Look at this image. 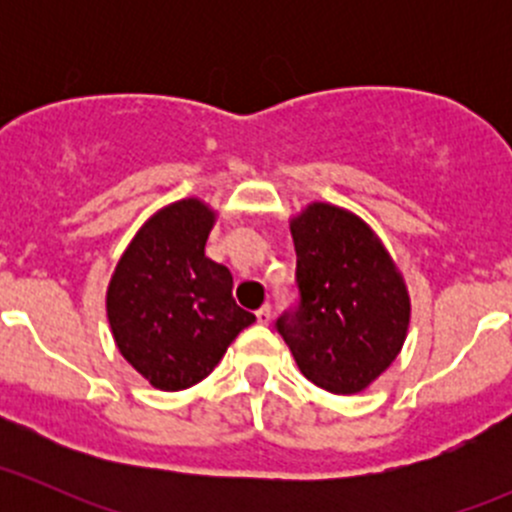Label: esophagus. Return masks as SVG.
I'll return each instance as SVG.
<instances>
[{
    "mask_svg": "<svg viewBox=\"0 0 512 512\" xmlns=\"http://www.w3.org/2000/svg\"><path fill=\"white\" fill-rule=\"evenodd\" d=\"M270 319H272V304H262V307L257 309V322L270 324Z\"/></svg>",
    "mask_w": 512,
    "mask_h": 512,
    "instance_id": "esophagus-1",
    "label": "esophagus"
}]
</instances>
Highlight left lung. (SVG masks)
<instances>
[{"instance_id": "1", "label": "left lung", "mask_w": 512, "mask_h": 512, "mask_svg": "<svg viewBox=\"0 0 512 512\" xmlns=\"http://www.w3.org/2000/svg\"><path fill=\"white\" fill-rule=\"evenodd\" d=\"M292 240L297 302L277 317V332L312 384L356 394L404 347V280L371 227L334 205H309L292 220Z\"/></svg>"}]
</instances>
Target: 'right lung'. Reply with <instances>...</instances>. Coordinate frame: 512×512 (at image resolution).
<instances>
[{
    "mask_svg": "<svg viewBox=\"0 0 512 512\" xmlns=\"http://www.w3.org/2000/svg\"><path fill=\"white\" fill-rule=\"evenodd\" d=\"M215 213L168 205L138 230L108 285L106 309L123 359L156 389L203 381L255 314L232 299V275L205 257Z\"/></svg>",
    "mask_w": 512,
    "mask_h": 512,
    "instance_id": "1",
    "label": "right lung"
}]
</instances>
